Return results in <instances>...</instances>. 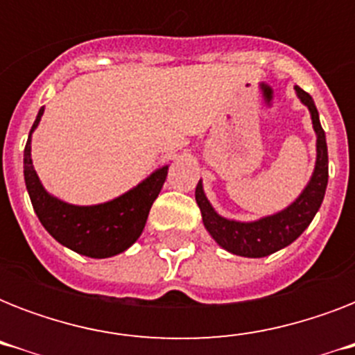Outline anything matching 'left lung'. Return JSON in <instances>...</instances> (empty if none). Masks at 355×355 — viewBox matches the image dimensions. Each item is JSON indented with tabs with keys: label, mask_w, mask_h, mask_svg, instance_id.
<instances>
[{
	"label": "left lung",
	"mask_w": 355,
	"mask_h": 355,
	"mask_svg": "<svg viewBox=\"0 0 355 355\" xmlns=\"http://www.w3.org/2000/svg\"><path fill=\"white\" fill-rule=\"evenodd\" d=\"M295 90L298 99L308 107L313 121V130L317 134V162H315L313 175L295 202L275 216L261 217L258 221L241 223L221 217L214 210L210 200L206 199L200 180L195 188V200L202 214L205 228L216 239L217 245H221L225 250L237 256L263 258L291 245L309 227V223L313 221L315 214L319 211L324 199L326 186H328V147H326L324 130L320 127L319 112L311 96L298 86H295Z\"/></svg>",
	"instance_id": "1"
}]
</instances>
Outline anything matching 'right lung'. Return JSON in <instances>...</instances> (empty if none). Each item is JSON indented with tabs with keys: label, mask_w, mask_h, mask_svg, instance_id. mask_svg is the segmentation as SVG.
<instances>
[{
	"label": "right lung",
	"mask_w": 355,
	"mask_h": 355,
	"mask_svg": "<svg viewBox=\"0 0 355 355\" xmlns=\"http://www.w3.org/2000/svg\"><path fill=\"white\" fill-rule=\"evenodd\" d=\"M42 114L44 108H40L31 127L24 150L25 186L42 227L60 245L88 258H110L127 250L144 232L150 206L166 182L169 166L156 169L118 199L94 206L68 205L47 193L33 167L31 134L38 127Z\"/></svg>",
	"instance_id": "right-lung-1"
}]
</instances>
